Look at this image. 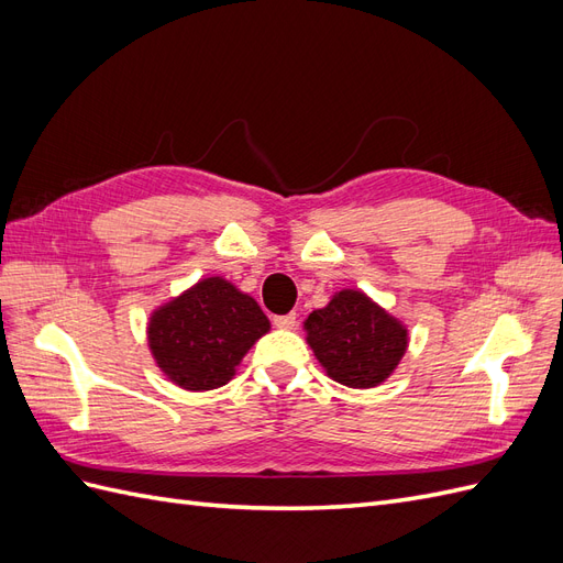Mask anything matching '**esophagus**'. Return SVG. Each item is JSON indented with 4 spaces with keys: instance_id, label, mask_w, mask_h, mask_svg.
<instances>
[{
    "instance_id": "obj_1",
    "label": "esophagus",
    "mask_w": 563,
    "mask_h": 563,
    "mask_svg": "<svg viewBox=\"0 0 563 563\" xmlns=\"http://www.w3.org/2000/svg\"><path fill=\"white\" fill-rule=\"evenodd\" d=\"M272 323H275L277 329H294L296 327V314L294 312L291 314H279V317L272 319Z\"/></svg>"
}]
</instances>
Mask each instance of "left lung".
Listing matches in <instances>:
<instances>
[{"mask_svg":"<svg viewBox=\"0 0 563 563\" xmlns=\"http://www.w3.org/2000/svg\"><path fill=\"white\" fill-rule=\"evenodd\" d=\"M305 340L327 376L368 389L385 383L408 347V329L364 291L343 288L302 321Z\"/></svg>","mask_w":563,"mask_h":563,"instance_id":"8db88e82","label":"left lung"}]
</instances>
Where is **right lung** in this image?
Segmentation results:
<instances>
[{
  "mask_svg": "<svg viewBox=\"0 0 563 563\" xmlns=\"http://www.w3.org/2000/svg\"><path fill=\"white\" fill-rule=\"evenodd\" d=\"M267 331L258 302L223 277H207L150 314L147 347L174 385L207 391L230 383Z\"/></svg>",
  "mask_w": 563,
  "mask_h": 563,
  "instance_id": "right-lung-1",
  "label": "right lung"
}]
</instances>
